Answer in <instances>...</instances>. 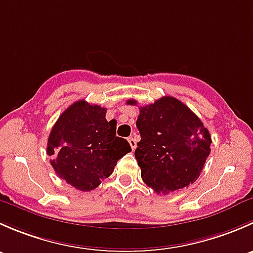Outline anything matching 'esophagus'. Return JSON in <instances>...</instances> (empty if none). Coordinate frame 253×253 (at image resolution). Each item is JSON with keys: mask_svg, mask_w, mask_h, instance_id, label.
<instances>
[{"mask_svg": "<svg viewBox=\"0 0 253 253\" xmlns=\"http://www.w3.org/2000/svg\"><path fill=\"white\" fill-rule=\"evenodd\" d=\"M128 143H129V145H131L132 150H134V149H136V147H137V143H136V139H134L133 137H129V138H128Z\"/></svg>", "mask_w": 253, "mask_h": 253, "instance_id": "obj_1", "label": "esophagus"}]
</instances>
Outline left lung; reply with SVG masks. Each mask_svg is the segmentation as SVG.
Here are the masks:
<instances>
[{"label":"left lung","mask_w":253,"mask_h":253,"mask_svg":"<svg viewBox=\"0 0 253 253\" xmlns=\"http://www.w3.org/2000/svg\"><path fill=\"white\" fill-rule=\"evenodd\" d=\"M128 105H136L131 99ZM141 141L134 150L143 182L157 193L190 186L200 177L211 153V133L180 100L163 96L139 108Z\"/></svg>","instance_id":"1"}]
</instances>
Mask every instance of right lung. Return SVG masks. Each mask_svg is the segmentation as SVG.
<instances>
[{
  "instance_id": "add662e5",
  "label": "right lung",
  "mask_w": 253,
  "mask_h": 253,
  "mask_svg": "<svg viewBox=\"0 0 253 253\" xmlns=\"http://www.w3.org/2000/svg\"><path fill=\"white\" fill-rule=\"evenodd\" d=\"M105 115V108L78 100L61 114L48 136L46 153L53 170L79 191L98 187L132 150L116 136V121Z\"/></svg>"
}]
</instances>
